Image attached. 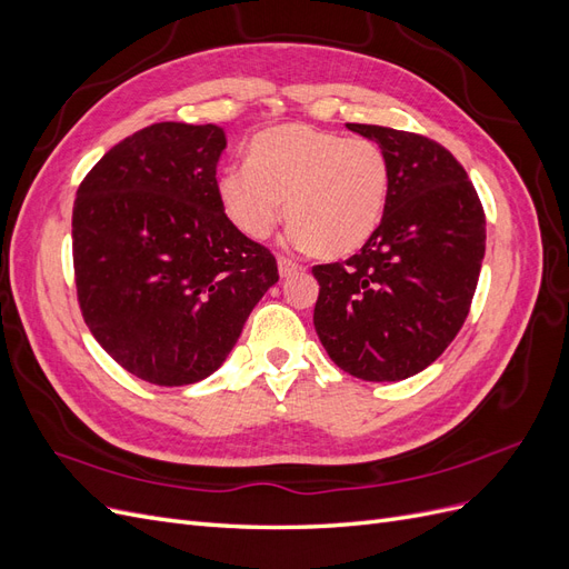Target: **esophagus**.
<instances>
[{
    "label": "esophagus",
    "instance_id": "obj_1",
    "mask_svg": "<svg viewBox=\"0 0 569 569\" xmlns=\"http://www.w3.org/2000/svg\"><path fill=\"white\" fill-rule=\"evenodd\" d=\"M278 270H280V278H291V274L301 270V266L297 261H291V258L280 256L278 258Z\"/></svg>",
    "mask_w": 569,
    "mask_h": 569
}]
</instances>
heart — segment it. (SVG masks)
<instances>
[{"instance_id": "heart-1", "label": "heart", "mask_w": 569, "mask_h": 569, "mask_svg": "<svg viewBox=\"0 0 569 569\" xmlns=\"http://www.w3.org/2000/svg\"><path fill=\"white\" fill-rule=\"evenodd\" d=\"M391 166L372 140L306 123L258 132L249 166L226 168L216 180L222 211L251 239H266L284 216L299 247L341 258L370 242L387 211Z\"/></svg>"}]
</instances>
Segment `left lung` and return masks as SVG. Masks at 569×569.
Returning a JSON list of instances; mask_svg holds the SVG:
<instances>
[{
    "label": "left lung",
    "mask_w": 569,
    "mask_h": 569,
    "mask_svg": "<svg viewBox=\"0 0 569 569\" xmlns=\"http://www.w3.org/2000/svg\"><path fill=\"white\" fill-rule=\"evenodd\" d=\"M391 166L380 228L343 263L316 266V332L358 380L399 382L443 353L470 313L487 218L465 168L429 137L347 123Z\"/></svg>",
    "instance_id": "1"
}]
</instances>
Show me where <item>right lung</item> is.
Masks as SVG:
<instances>
[{
	"mask_svg": "<svg viewBox=\"0 0 569 569\" xmlns=\"http://www.w3.org/2000/svg\"><path fill=\"white\" fill-rule=\"evenodd\" d=\"M222 128L153 123L109 149L78 187L73 266L92 337L159 387L201 382L280 280L216 189Z\"/></svg>",
	"mask_w": 569,
	"mask_h": 569,
	"instance_id": "right-lung-1",
	"label": "right lung"
}]
</instances>
